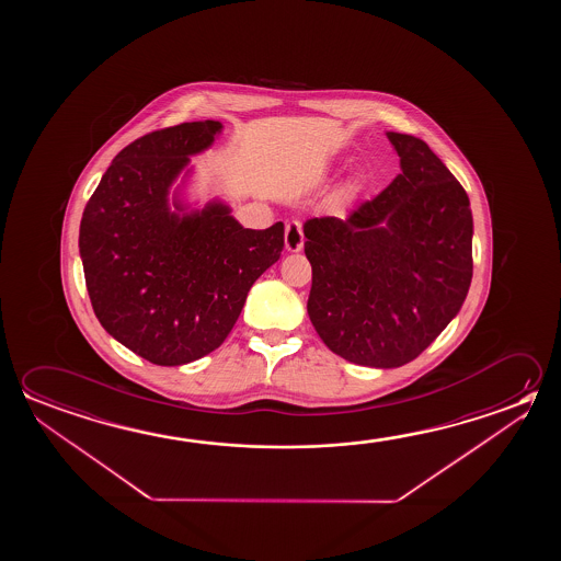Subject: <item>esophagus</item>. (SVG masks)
<instances>
[{
  "instance_id": "34e87169",
  "label": "esophagus",
  "mask_w": 561,
  "mask_h": 561,
  "mask_svg": "<svg viewBox=\"0 0 561 561\" xmlns=\"http://www.w3.org/2000/svg\"><path fill=\"white\" fill-rule=\"evenodd\" d=\"M304 227L299 221H289L285 225V249L289 252H299L304 249Z\"/></svg>"
}]
</instances>
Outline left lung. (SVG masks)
Listing matches in <instances>:
<instances>
[{"mask_svg":"<svg viewBox=\"0 0 561 561\" xmlns=\"http://www.w3.org/2000/svg\"><path fill=\"white\" fill-rule=\"evenodd\" d=\"M387 138L401 174L348 219L304 225L312 327L340 358L369 368H399L428 348L473 276L468 193L424 140Z\"/></svg>","mask_w":561,"mask_h":561,"instance_id":"left-lung-1","label":"left lung"}]
</instances>
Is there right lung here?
<instances>
[{"label": "right lung", "mask_w": 561, "mask_h": 561, "mask_svg": "<svg viewBox=\"0 0 561 561\" xmlns=\"http://www.w3.org/2000/svg\"><path fill=\"white\" fill-rule=\"evenodd\" d=\"M221 130L219 121H193L137 138L83 209L80 256L93 312L113 339L157 366L219 348L250 287L284 250V222L244 229L225 203L190 213L178 193L170 203L190 157Z\"/></svg>", "instance_id": "add662e5"}]
</instances>
